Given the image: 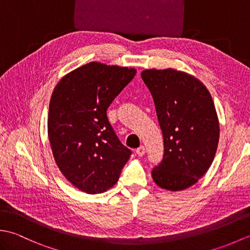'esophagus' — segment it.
Listing matches in <instances>:
<instances>
[{
    "instance_id": "obj_1",
    "label": "esophagus",
    "mask_w": 250,
    "mask_h": 250,
    "mask_svg": "<svg viewBox=\"0 0 250 250\" xmlns=\"http://www.w3.org/2000/svg\"><path fill=\"white\" fill-rule=\"evenodd\" d=\"M136 153H137V155H139L140 157L144 156V155H145V147H144V146H141V147L137 148V149H136Z\"/></svg>"
}]
</instances>
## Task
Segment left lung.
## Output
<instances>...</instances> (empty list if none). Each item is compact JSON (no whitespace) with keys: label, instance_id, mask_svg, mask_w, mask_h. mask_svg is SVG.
<instances>
[{"label":"left lung","instance_id":"left-lung-1","mask_svg":"<svg viewBox=\"0 0 250 250\" xmlns=\"http://www.w3.org/2000/svg\"><path fill=\"white\" fill-rule=\"evenodd\" d=\"M141 75L155 102L164 143L152 178L163 189H187L207 172L216 155L219 122L214 101L204 84L187 73L152 68Z\"/></svg>","mask_w":250,"mask_h":250}]
</instances>
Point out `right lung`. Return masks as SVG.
I'll return each mask as SVG.
<instances>
[{
  "mask_svg": "<svg viewBox=\"0 0 250 250\" xmlns=\"http://www.w3.org/2000/svg\"><path fill=\"white\" fill-rule=\"evenodd\" d=\"M135 68L90 62L68 73L52 92L48 136L52 155L72 185L89 194L118 182L132 151L121 144L106 110Z\"/></svg>",
  "mask_w": 250,
  "mask_h": 250,
  "instance_id": "right-lung-1",
  "label": "right lung"
}]
</instances>
